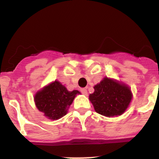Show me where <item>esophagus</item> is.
I'll return each mask as SVG.
<instances>
[{
    "label": "esophagus",
    "mask_w": 159,
    "mask_h": 159,
    "mask_svg": "<svg viewBox=\"0 0 159 159\" xmlns=\"http://www.w3.org/2000/svg\"><path fill=\"white\" fill-rule=\"evenodd\" d=\"M81 92L84 95H87V94H88V91H87V89H81Z\"/></svg>",
    "instance_id": "1"
}]
</instances>
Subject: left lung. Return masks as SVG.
I'll return each mask as SVG.
<instances>
[{
    "instance_id": "left-lung-1",
    "label": "left lung",
    "mask_w": 159,
    "mask_h": 159,
    "mask_svg": "<svg viewBox=\"0 0 159 159\" xmlns=\"http://www.w3.org/2000/svg\"><path fill=\"white\" fill-rule=\"evenodd\" d=\"M94 89V92L89 95L90 102L97 113L108 118L122 115L132 99L129 85L108 77L95 84Z\"/></svg>"
}]
</instances>
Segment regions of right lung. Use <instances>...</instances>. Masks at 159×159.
Wrapping results in <instances>:
<instances>
[{
  "label": "right lung",
  "instance_id": "obj_1",
  "mask_svg": "<svg viewBox=\"0 0 159 159\" xmlns=\"http://www.w3.org/2000/svg\"><path fill=\"white\" fill-rule=\"evenodd\" d=\"M78 90L69 91L58 81L51 82L37 91L34 97L37 108L51 120H57L68 113L70 105L77 94Z\"/></svg>",
  "mask_w": 159,
  "mask_h": 159
}]
</instances>
